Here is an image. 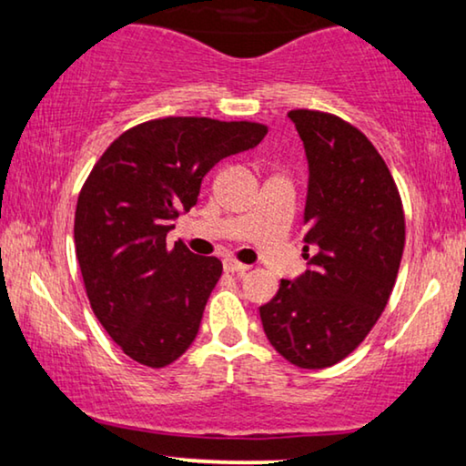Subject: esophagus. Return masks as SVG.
Listing matches in <instances>:
<instances>
[{
    "instance_id": "34e87169",
    "label": "esophagus",
    "mask_w": 466,
    "mask_h": 466,
    "mask_svg": "<svg viewBox=\"0 0 466 466\" xmlns=\"http://www.w3.org/2000/svg\"><path fill=\"white\" fill-rule=\"evenodd\" d=\"M248 269H250V267L241 265V263H238V260H233V258L225 260V271L231 273V276H244Z\"/></svg>"
}]
</instances>
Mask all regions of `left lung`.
<instances>
[{
  "instance_id": "8db88e82",
  "label": "left lung",
  "mask_w": 466,
  "mask_h": 466,
  "mask_svg": "<svg viewBox=\"0 0 466 466\" xmlns=\"http://www.w3.org/2000/svg\"><path fill=\"white\" fill-rule=\"evenodd\" d=\"M289 118L308 158V271L282 279L260 322L278 354L301 369L335 365L384 311L405 246L400 197L384 158L346 120L314 110Z\"/></svg>"
}]
</instances>
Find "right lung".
Wrapping results in <instances>:
<instances>
[{
  "label": "right lung",
  "instance_id": "add662e5",
  "mask_svg": "<svg viewBox=\"0 0 466 466\" xmlns=\"http://www.w3.org/2000/svg\"><path fill=\"white\" fill-rule=\"evenodd\" d=\"M265 136V125L246 120H150L114 139L82 187L74 241L88 301L139 365L167 367L187 352L222 273L216 257L167 250L174 220L195 206L216 163Z\"/></svg>",
  "mask_w": 466,
  "mask_h": 466
}]
</instances>
